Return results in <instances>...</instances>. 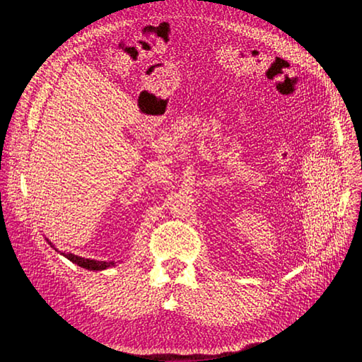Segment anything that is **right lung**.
Segmentation results:
<instances>
[{"label": "right lung", "mask_w": 362, "mask_h": 362, "mask_svg": "<svg viewBox=\"0 0 362 362\" xmlns=\"http://www.w3.org/2000/svg\"><path fill=\"white\" fill-rule=\"evenodd\" d=\"M46 241H48V244L51 245V247H54L56 249V252H59L60 255H64L65 258H68L71 261V263H74V264H78V266H81V267H83V269H88V271H104V269H109V267H113V266H117V263H115V261H98V259H90V258H82V257H78V255H74V253H71V252H60L56 245H54L48 238H46Z\"/></svg>", "instance_id": "right-lung-1"}]
</instances>
